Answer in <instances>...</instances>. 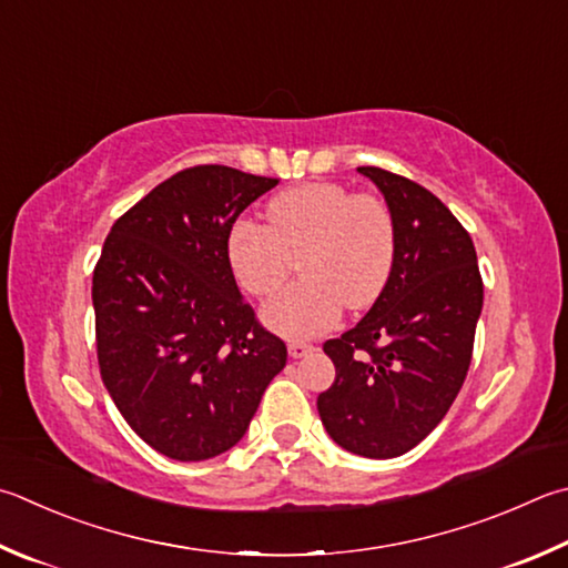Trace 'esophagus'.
Returning <instances> with one entry per match:
<instances>
[{
    "instance_id": "esophagus-1",
    "label": "esophagus",
    "mask_w": 568,
    "mask_h": 568,
    "mask_svg": "<svg viewBox=\"0 0 568 568\" xmlns=\"http://www.w3.org/2000/svg\"><path fill=\"white\" fill-rule=\"evenodd\" d=\"M311 349H313V345L303 343V339H293V343L287 345V353H291V357H305Z\"/></svg>"
}]
</instances>
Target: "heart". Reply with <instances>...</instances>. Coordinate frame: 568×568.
<instances>
[{"mask_svg":"<svg viewBox=\"0 0 568 568\" xmlns=\"http://www.w3.org/2000/svg\"><path fill=\"white\" fill-rule=\"evenodd\" d=\"M397 251L395 219L375 193L343 183H301L273 195L265 225L239 221L225 255L245 293L265 301L297 261L303 281L265 305L263 320L285 337H315L337 323L343 305L365 311L383 295Z\"/></svg>","mask_w":568,"mask_h":568,"instance_id":"heart-1","label":"heart"}]
</instances>
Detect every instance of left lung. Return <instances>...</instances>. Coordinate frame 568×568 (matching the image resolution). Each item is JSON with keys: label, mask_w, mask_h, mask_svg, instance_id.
I'll return each instance as SVG.
<instances>
[{"label": "left lung", "mask_w": 568, "mask_h": 568, "mask_svg": "<svg viewBox=\"0 0 568 568\" xmlns=\"http://www.w3.org/2000/svg\"><path fill=\"white\" fill-rule=\"evenodd\" d=\"M383 191L397 251L383 295L359 323L323 345L335 383L317 397L339 447L392 459L417 447L467 377L484 285L464 225L425 185L359 166Z\"/></svg>", "instance_id": "left-lung-1"}]
</instances>
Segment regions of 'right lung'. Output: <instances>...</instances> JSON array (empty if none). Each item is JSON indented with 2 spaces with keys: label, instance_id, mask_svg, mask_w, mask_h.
I'll use <instances>...</instances> for the list:
<instances>
[{
  "label": "right lung",
  "instance_id": "obj_1",
  "mask_svg": "<svg viewBox=\"0 0 568 568\" xmlns=\"http://www.w3.org/2000/svg\"><path fill=\"white\" fill-rule=\"evenodd\" d=\"M273 185L215 163L183 169L131 205L101 248V379L129 427L171 459L241 442L285 367V343L257 323L225 255L235 219Z\"/></svg>",
  "mask_w": 568,
  "mask_h": 568
}]
</instances>
